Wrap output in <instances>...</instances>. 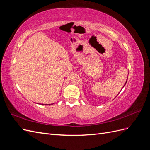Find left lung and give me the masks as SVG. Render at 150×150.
I'll list each match as a JSON object with an SVG mask.
<instances>
[{
	"label": "left lung",
	"instance_id": "1",
	"mask_svg": "<svg viewBox=\"0 0 150 150\" xmlns=\"http://www.w3.org/2000/svg\"><path fill=\"white\" fill-rule=\"evenodd\" d=\"M126 82H127V80H126V83H125V84H126ZM125 85H124V86H125ZM124 86H123V87H124Z\"/></svg>",
	"mask_w": 150,
	"mask_h": 150
}]
</instances>
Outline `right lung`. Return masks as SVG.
<instances>
[{"label":"right lung","mask_w":150,"mask_h":150,"mask_svg":"<svg viewBox=\"0 0 150 150\" xmlns=\"http://www.w3.org/2000/svg\"><path fill=\"white\" fill-rule=\"evenodd\" d=\"M46 105H51V104H46Z\"/></svg>","instance_id":"1"}]
</instances>
